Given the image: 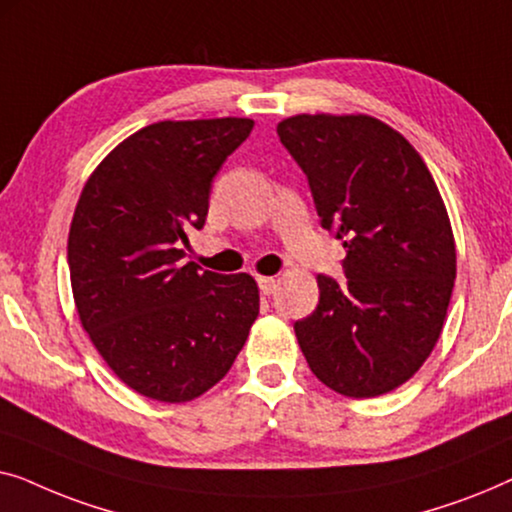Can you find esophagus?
Listing matches in <instances>:
<instances>
[{
	"instance_id": "obj_1",
	"label": "esophagus",
	"mask_w": 512,
	"mask_h": 512,
	"mask_svg": "<svg viewBox=\"0 0 512 512\" xmlns=\"http://www.w3.org/2000/svg\"><path fill=\"white\" fill-rule=\"evenodd\" d=\"M258 289H261L263 296H270V293L277 291V279L275 277H258Z\"/></svg>"
}]
</instances>
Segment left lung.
<instances>
[{
    "instance_id": "1",
    "label": "left lung",
    "mask_w": 512,
    "mask_h": 512,
    "mask_svg": "<svg viewBox=\"0 0 512 512\" xmlns=\"http://www.w3.org/2000/svg\"><path fill=\"white\" fill-rule=\"evenodd\" d=\"M277 135L305 172L321 228L347 249L345 282L319 275L317 310L293 324L298 345L338 394H387L429 359L457 277L436 181L408 139L373 116L300 114Z\"/></svg>"
}]
</instances>
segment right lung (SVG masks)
<instances>
[{
    "instance_id": "obj_1",
    "label": "right lung",
    "mask_w": 512,
    "mask_h": 512,
    "mask_svg": "<svg viewBox=\"0 0 512 512\" xmlns=\"http://www.w3.org/2000/svg\"><path fill=\"white\" fill-rule=\"evenodd\" d=\"M251 118L160 121L116 146L83 186L67 242L81 326L137 394L186 403L223 380L258 317L247 272L181 261L212 181Z\"/></svg>"
}]
</instances>
